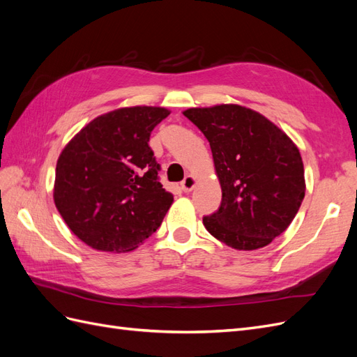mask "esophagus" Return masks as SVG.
<instances>
[{
    "label": "esophagus",
    "instance_id": "esophagus-1",
    "mask_svg": "<svg viewBox=\"0 0 357 357\" xmlns=\"http://www.w3.org/2000/svg\"><path fill=\"white\" fill-rule=\"evenodd\" d=\"M195 185H197L195 177H193V176H186L185 180L181 181V189H183V192H190L193 188H195Z\"/></svg>",
    "mask_w": 357,
    "mask_h": 357
}]
</instances>
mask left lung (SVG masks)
<instances>
[{
  "label": "left lung",
  "instance_id": "left-lung-1",
  "mask_svg": "<svg viewBox=\"0 0 357 357\" xmlns=\"http://www.w3.org/2000/svg\"><path fill=\"white\" fill-rule=\"evenodd\" d=\"M185 114L208 139L222 186L219 210L202 223L236 250H256L282 235L305 197L304 164L294 142L266 117L235 104Z\"/></svg>",
  "mask_w": 357,
  "mask_h": 357
}]
</instances>
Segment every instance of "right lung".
Segmentation results:
<instances>
[{
  "label": "right lung",
  "instance_id": "add662e5",
  "mask_svg": "<svg viewBox=\"0 0 357 357\" xmlns=\"http://www.w3.org/2000/svg\"><path fill=\"white\" fill-rule=\"evenodd\" d=\"M162 107H126L86 125L62 150L53 199L75 236L101 252H129L156 232L172 204L149 146Z\"/></svg>",
  "mask_w": 357,
  "mask_h": 357
}]
</instances>
